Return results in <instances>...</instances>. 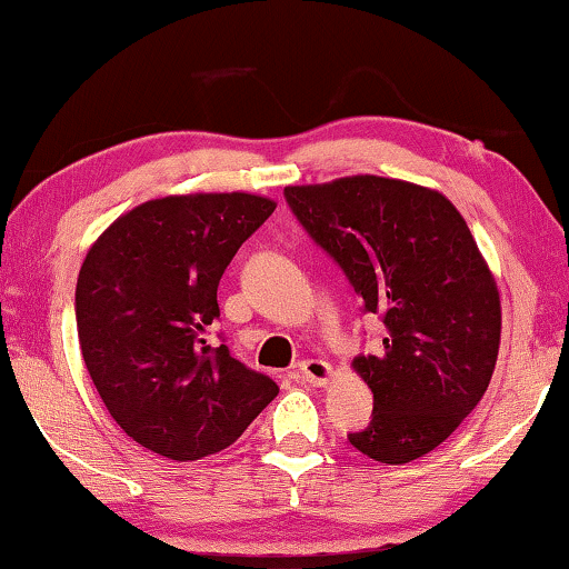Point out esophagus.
I'll use <instances>...</instances> for the list:
<instances>
[{
    "label": "esophagus",
    "mask_w": 569,
    "mask_h": 569,
    "mask_svg": "<svg viewBox=\"0 0 569 569\" xmlns=\"http://www.w3.org/2000/svg\"><path fill=\"white\" fill-rule=\"evenodd\" d=\"M298 377L311 387H326L331 379V366L321 359H306L298 363Z\"/></svg>",
    "instance_id": "34e87169"
}]
</instances>
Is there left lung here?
Returning a JSON list of instances; mask_svg holds the SVG:
<instances>
[{"instance_id":"8db88e82","label":"left lung","mask_w":569,"mask_h":569,"mask_svg":"<svg viewBox=\"0 0 569 569\" xmlns=\"http://www.w3.org/2000/svg\"><path fill=\"white\" fill-rule=\"evenodd\" d=\"M283 196L361 311L387 329L379 353L353 359L373 411L349 441L383 465L429 455L485 397L502 331L497 283L465 218L437 190L379 176L288 186Z\"/></svg>"}]
</instances>
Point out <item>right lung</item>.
<instances>
[{"mask_svg":"<svg viewBox=\"0 0 569 569\" xmlns=\"http://www.w3.org/2000/svg\"><path fill=\"white\" fill-rule=\"evenodd\" d=\"M276 203L248 192L148 200L90 248L74 291L84 366L124 435L160 457L226 449L276 399L220 336L218 283Z\"/></svg>","mask_w":569,"mask_h":569,"instance_id":"1","label":"right lung"}]
</instances>
